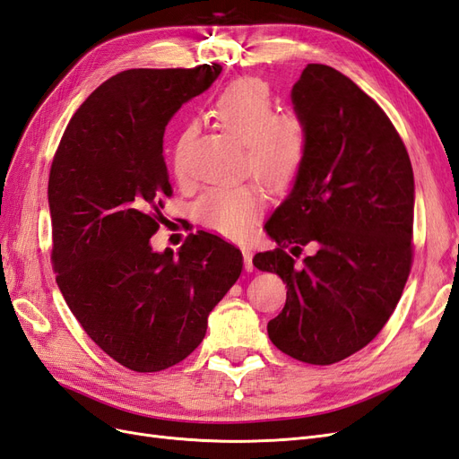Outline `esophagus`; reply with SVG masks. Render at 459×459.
<instances>
[{
	"label": "esophagus",
	"instance_id": "1",
	"mask_svg": "<svg viewBox=\"0 0 459 459\" xmlns=\"http://www.w3.org/2000/svg\"><path fill=\"white\" fill-rule=\"evenodd\" d=\"M243 260H245V270L247 272H253V253L248 251V248H243Z\"/></svg>",
	"mask_w": 459,
	"mask_h": 459
}]
</instances>
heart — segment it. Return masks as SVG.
<instances>
[{
	"label": "heart",
	"mask_w": 459,
	"mask_h": 459,
	"mask_svg": "<svg viewBox=\"0 0 459 459\" xmlns=\"http://www.w3.org/2000/svg\"><path fill=\"white\" fill-rule=\"evenodd\" d=\"M211 117L243 143L245 169L262 186L280 191L293 182L308 152V128L297 113H275L266 82L258 78L233 82L211 103ZM197 130V124L189 122L178 135L172 152L178 179L187 176L186 152ZM262 208L264 201L255 186H218L204 191L193 211L206 230L230 239H243L251 233Z\"/></svg>",
	"instance_id": "obj_1"
}]
</instances>
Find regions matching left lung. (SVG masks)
I'll return each mask as SVG.
<instances>
[{"instance_id": "left-lung-1", "label": "left lung", "mask_w": 459, "mask_h": 459, "mask_svg": "<svg viewBox=\"0 0 459 459\" xmlns=\"http://www.w3.org/2000/svg\"><path fill=\"white\" fill-rule=\"evenodd\" d=\"M290 101L308 128V152L266 224L277 248L253 264L287 283L270 341L300 362L329 366L377 337L402 297L411 268L413 170L383 108L335 68L308 65ZM304 244L316 253L299 269L290 255Z\"/></svg>"}]
</instances>
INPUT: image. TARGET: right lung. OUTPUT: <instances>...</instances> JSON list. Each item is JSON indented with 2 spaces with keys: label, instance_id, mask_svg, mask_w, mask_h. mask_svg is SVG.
Here are the masks:
<instances>
[{
  "label": "right lung",
  "instance_id": "1",
  "mask_svg": "<svg viewBox=\"0 0 459 459\" xmlns=\"http://www.w3.org/2000/svg\"><path fill=\"white\" fill-rule=\"evenodd\" d=\"M220 73L201 65L115 74L80 105L51 164L55 280L90 339L132 371H160L195 351L243 270L239 248L206 231L178 255L151 247L172 195L166 124Z\"/></svg>",
  "mask_w": 459,
  "mask_h": 459
}]
</instances>
